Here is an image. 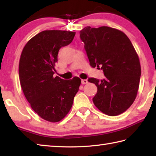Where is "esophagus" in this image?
<instances>
[{
    "instance_id": "34e87169",
    "label": "esophagus",
    "mask_w": 156,
    "mask_h": 156,
    "mask_svg": "<svg viewBox=\"0 0 156 156\" xmlns=\"http://www.w3.org/2000/svg\"><path fill=\"white\" fill-rule=\"evenodd\" d=\"M87 83H88V81H87V80H86V79H83V80H81V83L83 84H87Z\"/></svg>"
}]
</instances>
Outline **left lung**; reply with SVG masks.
I'll use <instances>...</instances> for the list:
<instances>
[{
  "instance_id": "1",
  "label": "left lung",
  "mask_w": 156,
  "mask_h": 156,
  "mask_svg": "<svg viewBox=\"0 0 156 156\" xmlns=\"http://www.w3.org/2000/svg\"><path fill=\"white\" fill-rule=\"evenodd\" d=\"M87 55L93 67H101L105 78H89L98 91L93 102L110 116L121 114L136 99L141 76L139 58L125 34L112 27H86L80 31Z\"/></svg>"
}]
</instances>
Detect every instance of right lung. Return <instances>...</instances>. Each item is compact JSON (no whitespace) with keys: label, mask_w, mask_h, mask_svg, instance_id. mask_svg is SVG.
<instances>
[{"label":"right lung","mask_w":156,"mask_h":156,"mask_svg":"<svg viewBox=\"0 0 156 156\" xmlns=\"http://www.w3.org/2000/svg\"><path fill=\"white\" fill-rule=\"evenodd\" d=\"M76 32L61 30L41 31L27 42L19 62L21 87L32 109L51 122L64 118L72 107L81 80L54 77L55 63L62 47L72 43Z\"/></svg>","instance_id":"add662e5"}]
</instances>
